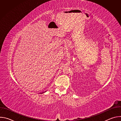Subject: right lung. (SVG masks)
Wrapping results in <instances>:
<instances>
[{
	"mask_svg": "<svg viewBox=\"0 0 121 121\" xmlns=\"http://www.w3.org/2000/svg\"><path fill=\"white\" fill-rule=\"evenodd\" d=\"M45 92H46V91H45Z\"/></svg>",
	"mask_w": 121,
	"mask_h": 121,
	"instance_id": "right-lung-1",
	"label": "right lung"
}]
</instances>
